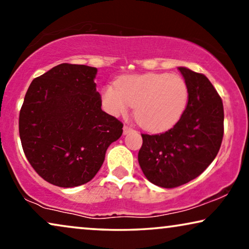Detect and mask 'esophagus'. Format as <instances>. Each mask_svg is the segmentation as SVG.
I'll return each instance as SVG.
<instances>
[{
  "instance_id": "esophagus-1",
  "label": "esophagus",
  "mask_w": 249,
  "mask_h": 249,
  "mask_svg": "<svg viewBox=\"0 0 249 249\" xmlns=\"http://www.w3.org/2000/svg\"><path fill=\"white\" fill-rule=\"evenodd\" d=\"M132 131H134V129L128 127V125H124V135H127V134H129V132H132Z\"/></svg>"
}]
</instances>
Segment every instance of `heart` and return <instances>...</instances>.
Segmentation results:
<instances>
[{"mask_svg": "<svg viewBox=\"0 0 249 249\" xmlns=\"http://www.w3.org/2000/svg\"><path fill=\"white\" fill-rule=\"evenodd\" d=\"M104 110L114 117L127 113L135 107L138 124L149 131L172 128L185 113L188 87L182 78L169 73H146L122 77L115 86L102 90Z\"/></svg>", "mask_w": 249, "mask_h": 249, "instance_id": "obj_1", "label": "heart"}]
</instances>
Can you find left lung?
<instances>
[{"label":"left lung","instance_id":"left-lung-1","mask_svg":"<svg viewBox=\"0 0 249 249\" xmlns=\"http://www.w3.org/2000/svg\"><path fill=\"white\" fill-rule=\"evenodd\" d=\"M188 87L185 113L170 130L142 135L138 162L148 181L175 188L195 179L219 153L223 138V104L202 73L179 67Z\"/></svg>","mask_w":249,"mask_h":249}]
</instances>
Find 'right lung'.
<instances>
[{
  "mask_svg": "<svg viewBox=\"0 0 249 249\" xmlns=\"http://www.w3.org/2000/svg\"><path fill=\"white\" fill-rule=\"evenodd\" d=\"M97 69L62 63L35 78L19 115V135L34 170L52 185L90 181L105 153L122 135L118 119L102 111Z\"/></svg>",
  "mask_w": 249,
  "mask_h": 249,
  "instance_id": "obj_1",
  "label": "right lung"
}]
</instances>
